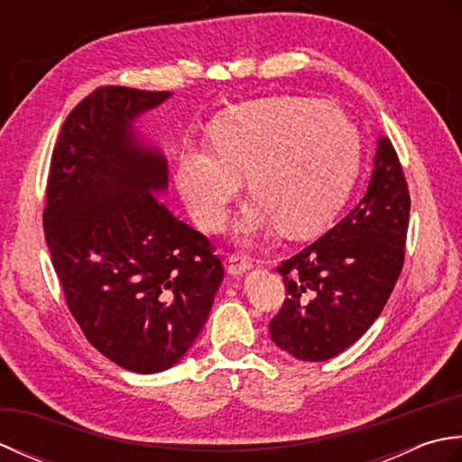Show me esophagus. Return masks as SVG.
<instances>
[{
  "mask_svg": "<svg viewBox=\"0 0 462 462\" xmlns=\"http://www.w3.org/2000/svg\"><path fill=\"white\" fill-rule=\"evenodd\" d=\"M252 270V260L248 256H242V254H232L228 256V273L232 278H240Z\"/></svg>",
  "mask_w": 462,
  "mask_h": 462,
  "instance_id": "1",
  "label": "esophagus"
}]
</instances>
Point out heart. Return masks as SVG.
Returning a JSON list of instances; mask_svg holds the SVG:
<instances>
[{
	"label": "heart",
	"mask_w": 462,
	"mask_h": 462,
	"mask_svg": "<svg viewBox=\"0 0 462 462\" xmlns=\"http://www.w3.org/2000/svg\"><path fill=\"white\" fill-rule=\"evenodd\" d=\"M210 149L186 144L174 184L194 222L218 232L246 176L254 200L236 224L242 238L276 226L306 238L336 218L359 171V134L336 106L306 97H268L230 106L210 125Z\"/></svg>",
	"instance_id": "obj_1"
}]
</instances>
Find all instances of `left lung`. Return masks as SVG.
<instances>
[{"label": "left lung", "instance_id": "obj_1", "mask_svg": "<svg viewBox=\"0 0 462 462\" xmlns=\"http://www.w3.org/2000/svg\"><path fill=\"white\" fill-rule=\"evenodd\" d=\"M409 210L397 152L381 134L356 208L278 266L288 300L270 321V337L280 349L300 361H328L373 326L403 268Z\"/></svg>", "mask_w": 462, "mask_h": 462}]
</instances>
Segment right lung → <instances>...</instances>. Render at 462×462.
<instances>
[{"mask_svg": "<svg viewBox=\"0 0 462 462\" xmlns=\"http://www.w3.org/2000/svg\"><path fill=\"white\" fill-rule=\"evenodd\" d=\"M171 91L101 87L59 134L43 230L69 311L133 373L176 365L202 331L224 270L210 242L161 200L169 164L136 129Z\"/></svg>", "mask_w": 462, "mask_h": 462, "instance_id": "obj_1", "label": "right lung"}]
</instances>
